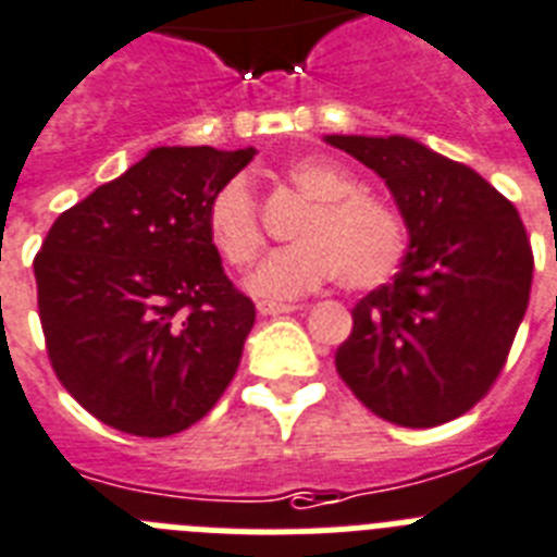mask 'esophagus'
Returning <instances> with one entry per match:
<instances>
[{
  "mask_svg": "<svg viewBox=\"0 0 557 557\" xmlns=\"http://www.w3.org/2000/svg\"><path fill=\"white\" fill-rule=\"evenodd\" d=\"M294 302H274V300H260L257 302V311L263 317H274V314H288V311H294Z\"/></svg>",
  "mask_w": 557,
  "mask_h": 557,
  "instance_id": "34e87169",
  "label": "esophagus"
}]
</instances>
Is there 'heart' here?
I'll use <instances>...</instances> for the list:
<instances>
[{
    "mask_svg": "<svg viewBox=\"0 0 557 557\" xmlns=\"http://www.w3.org/2000/svg\"><path fill=\"white\" fill-rule=\"evenodd\" d=\"M288 184L314 200L297 228V246L274 251L246 280L255 297L294 300L343 277L348 288L385 283L405 255V226L385 203L357 191V181L331 158L308 156L288 163ZM207 232L218 255L249 269L263 251V226L251 184L232 177L207 207Z\"/></svg>",
    "mask_w": 557,
    "mask_h": 557,
    "instance_id": "1",
    "label": "heart"
}]
</instances>
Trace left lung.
<instances>
[{
    "instance_id": "obj_1",
    "label": "left lung",
    "mask_w": 557,
    "mask_h": 557,
    "mask_svg": "<svg viewBox=\"0 0 557 557\" xmlns=\"http://www.w3.org/2000/svg\"><path fill=\"white\" fill-rule=\"evenodd\" d=\"M385 181L408 251L354 308L336 373L401 428L467 413L502 373L527 314L532 249L516 207L475 170L408 135H325Z\"/></svg>"
}]
</instances>
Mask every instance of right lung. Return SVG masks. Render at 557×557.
I'll return each instance as SVG.
<instances>
[{"mask_svg":"<svg viewBox=\"0 0 557 557\" xmlns=\"http://www.w3.org/2000/svg\"><path fill=\"white\" fill-rule=\"evenodd\" d=\"M257 149L156 147L55 218L33 260L55 376L133 436L181 433L221 399L255 325L209 240L212 195Z\"/></svg>","mask_w":557,"mask_h":557,"instance_id":"obj_1","label":"right lung"}]
</instances>
